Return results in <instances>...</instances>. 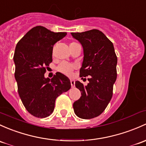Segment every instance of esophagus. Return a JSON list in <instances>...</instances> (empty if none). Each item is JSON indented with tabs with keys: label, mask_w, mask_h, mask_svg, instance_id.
<instances>
[{
	"label": "esophagus",
	"mask_w": 146,
	"mask_h": 146,
	"mask_svg": "<svg viewBox=\"0 0 146 146\" xmlns=\"http://www.w3.org/2000/svg\"><path fill=\"white\" fill-rule=\"evenodd\" d=\"M70 85H71L72 87H75V81L73 80H70Z\"/></svg>",
	"instance_id": "34e87169"
}]
</instances>
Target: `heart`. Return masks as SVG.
Returning a JSON list of instances; mask_svg holds the SVG:
<instances>
[{
    "instance_id": "obj_1",
    "label": "heart",
    "mask_w": 146,
    "mask_h": 146,
    "mask_svg": "<svg viewBox=\"0 0 146 146\" xmlns=\"http://www.w3.org/2000/svg\"><path fill=\"white\" fill-rule=\"evenodd\" d=\"M78 45V43L76 42H72L70 43L69 47H73L74 46ZM76 68V66L74 64H68L66 62H61L57 67L58 71H59L60 73H63L64 75H66V76H70L72 73L73 70H74V68Z\"/></svg>"
}]
</instances>
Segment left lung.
<instances>
[{
    "label": "left lung",
    "instance_id": "left-lung-1",
    "mask_svg": "<svg viewBox=\"0 0 146 146\" xmlns=\"http://www.w3.org/2000/svg\"><path fill=\"white\" fill-rule=\"evenodd\" d=\"M71 35L83 47L80 77L90 76L87 86L76 81L81 96L73 103V109L78 117L92 119L100 115L111 99L117 78V58L113 42L101 31L92 29Z\"/></svg>",
    "mask_w": 146,
    "mask_h": 146
}]
</instances>
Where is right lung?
Returning a JSON list of instances; mask_svg holds the SVG:
<instances>
[{"label": "right lung", "mask_w": 146, "mask_h": 146, "mask_svg": "<svg viewBox=\"0 0 146 146\" xmlns=\"http://www.w3.org/2000/svg\"><path fill=\"white\" fill-rule=\"evenodd\" d=\"M66 34L37 26L17 44L13 59L18 93L27 111L36 117L50 115L56 98L71 87L70 80L59 72L51 80L44 76L52 61L54 45Z\"/></svg>", "instance_id": "obj_1"}]
</instances>
